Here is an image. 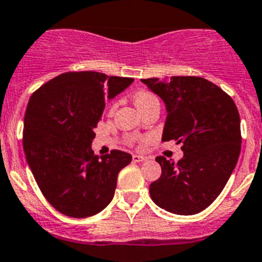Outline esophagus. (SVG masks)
<instances>
[{"mask_svg": "<svg viewBox=\"0 0 262 262\" xmlns=\"http://www.w3.org/2000/svg\"><path fill=\"white\" fill-rule=\"evenodd\" d=\"M147 157L144 156H141V155H133V161L134 162H143L146 161Z\"/></svg>", "mask_w": 262, "mask_h": 262, "instance_id": "1", "label": "esophagus"}]
</instances>
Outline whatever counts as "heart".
<instances>
[{"label": "heart", "mask_w": 262, "mask_h": 262, "mask_svg": "<svg viewBox=\"0 0 262 262\" xmlns=\"http://www.w3.org/2000/svg\"><path fill=\"white\" fill-rule=\"evenodd\" d=\"M134 102H136L137 107L139 108V110H142V108H144L146 106L151 105V103L154 102H159L156 98V96L152 95L151 92H147V91H141V92H138L136 95V97H134Z\"/></svg>", "instance_id": "heart-1"}]
</instances>
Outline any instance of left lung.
<instances>
[{"label":"left lung","mask_w":262,"mask_h":262,"mask_svg":"<svg viewBox=\"0 0 262 262\" xmlns=\"http://www.w3.org/2000/svg\"><path fill=\"white\" fill-rule=\"evenodd\" d=\"M165 102L162 141L182 143L178 162L156 157L161 177L149 185L155 204L177 215H194L216 200L241 154V119L234 101L201 77L142 79Z\"/></svg>","instance_id":"left-lung-1"}]
</instances>
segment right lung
<instances>
[{"instance_id": "obj_1", "label": "right lung", "mask_w": 262, "mask_h": 262, "mask_svg": "<svg viewBox=\"0 0 262 262\" xmlns=\"http://www.w3.org/2000/svg\"><path fill=\"white\" fill-rule=\"evenodd\" d=\"M133 78L69 72L38 88L24 116L23 147L40 192L61 214L88 217L102 211L115 193L118 174L132 155L92 151L95 128L111 100Z\"/></svg>"}]
</instances>
